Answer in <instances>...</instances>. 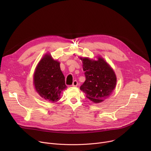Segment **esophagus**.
<instances>
[{"label":"esophagus","mask_w":151,"mask_h":151,"mask_svg":"<svg viewBox=\"0 0 151 151\" xmlns=\"http://www.w3.org/2000/svg\"><path fill=\"white\" fill-rule=\"evenodd\" d=\"M73 86H78V81L76 80H74L72 84Z\"/></svg>","instance_id":"obj_1"}]
</instances>
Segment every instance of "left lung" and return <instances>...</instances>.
<instances>
[{"mask_svg":"<svg viewBox=\"0 0 151 151\" xmlns=\"http://www.w3.org/2000/svg\"><path fill=\"white\" fill-rule=\"evenodd\" d=\"M83 63L86 81L80 89L86 97L94 103H100L108 98L116 84V76L113 70L104 59L97 60L80 58Z\"/></svg>","mask_w":151,"mask_h":151,"instance_id":"obj_1","label":"left lung"}]
</instances>
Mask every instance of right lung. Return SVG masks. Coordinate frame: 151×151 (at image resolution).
I'll return each mask as SVG.
<instances>
[{
	"mask_svg": "<svg viewBox=\"0 0 151 151\" xmlns=\"http://www.w3.org/2000/svg\"><path fill=\"white\" fill-rule=\"evenodd\" d=\"M34 85L42 97L52 102L60 99L61 91L67 88L60 63L46 54L40 61L34 73Z\"/></svg>",
	"mask_w": 151,
	"mask_h": 151,
	"instance_id": "obj_1",
	"label": "right lung"
}]
</instances>
